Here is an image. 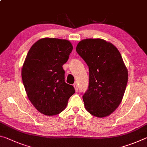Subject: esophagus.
Listing matches in <instances>:
<instances>
[{
  "instance_id": "obj_1",
  "label": "esophagus",
  "mask_w": 147,
  "mask_h": 147,
  "mask_svg": "<svg viewBox=\"0 0 147 147\" xmlns=\"http://www.w3.org/2000/svg\"><path fill=\"white\" fill-rule=\"evenodd\" d=\"M73 87L74 88V89H75V91L77 92L78 91V84H77V83H74L73 84Z\"/></svg>"
}]
</instances>
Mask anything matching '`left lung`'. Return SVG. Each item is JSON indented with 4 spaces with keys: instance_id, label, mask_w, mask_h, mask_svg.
<instances>
[{
    "instance_id": "1",
    "label": "left lung",
    "mask_w": 147,
    "mask_h": 147,
    "mask_svg": "<svg viewBox=\"0 0 147 147\" xmlns=\"http://www.w3.org/2000/svg\"><path fill=\"white\" fill-rule=\"evenodd\" d=\"M76 51L89 67V89L83 96L84 106L96 117L111 115L120 105L128 82V69L121 54L104 39H85Z\"/></svg>"
}]
</instances>
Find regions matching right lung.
<instances>
[{
    "label": "right lung",
    "instance_id": "right-lung-1",
    "mask_svg": "<svg viewBox=\"0 0 147 147\" xmlns=\"http://www.w3.org/2000/svg\"><path fill=\"white\" fill-rule=\"evenodd\" d=\"M72 51L68 40L45 38L31 47L24 59L21 69L24 89L35 108L43 115L63 111L75 92L73 86L65 82L62 67Z\"/></svg>",
    "mask_w": 147,
    "mask_h": 147
}]
</instances>
